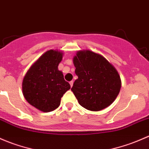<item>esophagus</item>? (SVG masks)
<instances>
[{
  "label": "esophagus",
  "instance_id": "1",
  "mask_svg": "<svg viewBox=\"0 0 149 149\" xmlns=\"http://www.w3.org/2000/svg\"><path fill=\"white\" fill-rule=\"evenodd\" d=\"M69 84H70V87H72V86H73V81H70V82H69Z\"/></svg>",
  "mask_w": 149,
  "mask_h": 149
}]
</instances>
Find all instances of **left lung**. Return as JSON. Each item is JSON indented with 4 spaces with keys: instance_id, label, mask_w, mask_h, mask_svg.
<instances>
[{
    "instance_id": "left-lung-1",
    "label": "left lung",
    "mask_w": 149,
    "mask_h": 149,
    "mask_svg": "<svg viewBox=\"0 0 149 149\" xmlns=\"http://www.w3.org/2000/svg\"><path fill=\"white\" fill-rule=\"evenodd\" d=\"M78 79L71 91L79 104L93 111L110 106L121 86L116 68L104 57L91 51H79L73 58Z\"/></svg>"
}]
</instances>
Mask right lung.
Instances as JSON below:
<instances>
[{
  "label": "right lung",
  "mask_w": 149,
  "mask_h": 149,
  "mask_svg": "<svg viewBox=\"0 0 149 149\" xmlns=\"http://www.w3.org/2000/svg\"><path fill=\"white\" fill-rule=\"evenodd\" d=\"M62 53L50 50L42 55L26 73L23 81V93L30 104L43 112L57 109L61 98L70 88L58 66Z\"/></svg>",
  "instance_id": "right-lung-1"
}]
</instances>
